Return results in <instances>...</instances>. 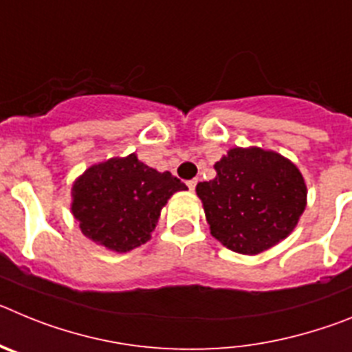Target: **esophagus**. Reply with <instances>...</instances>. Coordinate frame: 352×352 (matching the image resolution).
Wrapping results in <instances>:
<instances>
[{
  "label": "esophagus",
  "instance_id": "obj_1",
  "mask_svg": "<svg viewBox=\"0 0 352 352\" xmlns=\"http://www.w3.org/2000/svg\"><path fill=\"white\" fill-rule=\"evenodd\" d=\"M186 185H188V188H190V190H195V185H197V179H190V182L186 183Z\"/></svg>",
  "mask_w": 352,
  "mask_h": 352
}]
</instances>
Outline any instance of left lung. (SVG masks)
<instances>
[{"label": "left lung", "mask_w": 352, "mask_h": 352, "mask_svg": "<svg viewBox=\"0 0 352 352\" xmlns=\"http://www.w3.org/2000/svg\"><path fill=\"white\" fill-rule=\"evenodd\" d=\"M214 170L195 192L223 247L256 256L291 234L307 206V185L291 160L261 148H232Z\"/></svg>", "instance_id": "obj_1"}]
</instances>
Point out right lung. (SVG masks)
Segmentation results:
<instances>
[{"label":"right lung","instance_id":"add662e5","mask_svg":"<svg viewBox=\"0 0 352 352\" xmlns=\"http://www.w3.org/2000/svg\"><path fill=\"white\" fill-rule=\"evenodd\" d=\"M185 183L158 173L132 153L84 170L72 186V214L86 238L114 252H130L151 236L162 208Z\"/></svg>","mask_w":352,"mask_h":352}]
</instances>
